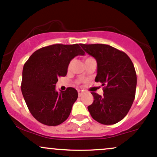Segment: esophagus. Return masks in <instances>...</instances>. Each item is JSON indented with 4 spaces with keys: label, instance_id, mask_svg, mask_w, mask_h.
<instances>
[{
    "label": "esophagus",
    "instance_id": "obj_1",
    "mask_svg": "<svg viewBox=\"0 0 157 157\" xmlns=\"http://www.w3.org/2000/svg\"><path fill=\"white\" fill-rule=\"evenodd\" d=\"M84 92L83 90H78V97H82V95H83Z\"/></svg>",
    "mask_w": 157,
    "mask_h": 157
}]
</instances>
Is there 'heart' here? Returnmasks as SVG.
I'll list each match as a JSON object with an SVG mask.
<instances>
[{"instance_id":"obj_1","label":"heart","mask_w":157,"mask_h":157,"mask_svg":"<svg viewBox=\"0 0 157 157\" xmlns=\"http://www.w3.org/2000/svg\"><path fill=\"white\" fill-rule=\"evenodd\" d=\"M91 58H86V59H85V61L86 60H89V59H90ZM72 61H71L70 63V64H69V69H70L71 68V67H72Z\"/></svg>"}]
</instances>
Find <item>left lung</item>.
I'll return each mask as SVG.
<instances>
[{
	"instance_id": "8db88e82",
	"label": "left lung",
	"mask_w": 157,
	"mask_h": 157,
	"mask_svg": "<svg viewBox=\"0 0 157 157\" xmlns=\"http://www.w3.org/2000/svg\"><path fill=\"white\" fill-rule=\"evenodd\" d=\"M81 46L97 60L95 82L104 86L103 96L91 93L94 102L87 109L93 118L100 124H117L129 112L136 95L137 77L132 60L126 53L109 45Z\"/></svg>"
}]
</instances>
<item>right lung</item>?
Returning a JSON list of instances; mask_svg holds the SVG:
<instances>
[{
	"label": "right lung",
	"mask_w": 157,
	"mask_h": 157,
	"mask_svg": "<svg viewBox=\"0 0 157 157\" xmlns=\"http://www.w3.org/2000/svg\"><path fill=\"white\" fill-rule=\"evenodd\" d=\"M81 44H55L33 52L25 63L21 93L28 109L39 122L58 126L68 118L78 98L73 87L65 91L55 89L58 78L66 76L70 61L85 55Z\"/></svg>",
	"instance_id": "right-lung-1"
}]
</instances>
